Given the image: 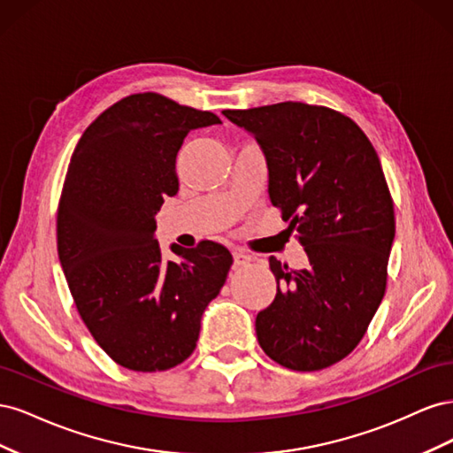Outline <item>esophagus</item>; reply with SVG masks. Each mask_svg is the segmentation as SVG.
<instances>
[{"label":"esophagus","mask_w":453,"mask_h":453,"mask_svg":"<svg viewBox=\"0 0 453 453\" xmlns=\"http://www.w3.org/2000/svg\"><path fill=\"white\" fill-rule=\"evenodd\" d=\"M232 257H234V265L236 266H245V265L251 263V260H253L251 255H248V253L242 251V250H236L234 253H232Z\"/></svg>","instance_id":"obj_1"}]
</instances>
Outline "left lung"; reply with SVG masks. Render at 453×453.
<instances>
[{
  "mask_svg": "<svg viewBox=\"0 0 453 453\" xmlns=\"http://www.w3.org/2000/svg\"><path fill=\"white\" fill-rule=\"evenodd\" d=\"M223 115L263 149L270 202L310 260L291 270L270 257L278 293L257 315L258 344L298 372L331 366L359 344L386 293L395 213L380 158L328 107L283 102Z\"/></svg>",
  "mask_w": 453,
  "mask_h": 453,
  "instance_id": "left-lung-1",
  "label": "left lung"
}]
</instances>
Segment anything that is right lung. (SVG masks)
<instances>
[{
  "instance_id": "right-lung-1",
  "label": "right lung",
  "mask_w": 453,
  "mask_h": 453,
  "mask_svg": "<svg viewBox=\"0 0 453 453\" xmlns=\"http://www.w3.org/2000/svg\"><path fill=\"white\" fill-rule=\"evenodd\" d=\"M221 125L160 94H132L81 135L58 205V258L81 319L120 366L158 372L195 351L202 313L232 265L226 248L155 238L164 198L180 188L175 158L188 132Z\"/></svg>"
}]
</instances>
